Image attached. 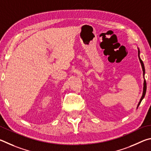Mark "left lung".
<instances>
[{
	"mask_svg": "<svg viewBox=\"0 0 151 151\" xmlns=\"http://www.w3.org/2000/svg\"><path fill=\"white\" fill-rule=\"evenodd\" d=\"M138 56H139V59L140 62L141 63V66H142V71H143V77L145 79V66H144V63L142 62V61L141 60V58H140V51H139V49L138 48ZM146 91H147V83H146V81H145V79L144 80V83H143V92H142V96L141 97V99H140V101L139 102V104L137 105V108L139 106L140 104H141V102L142 101V100L143 99V98L145 97V93H146Z\"/></svg>",
	"mask_w": 151,
	"mask_h": 151,
	"instance_id": "obj_1",
	"label": "left lung"
}]
</instances>
